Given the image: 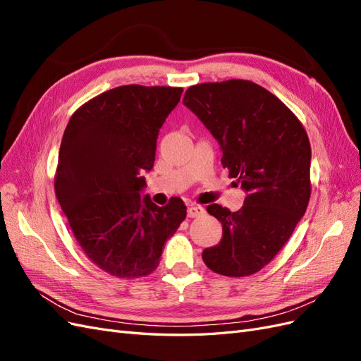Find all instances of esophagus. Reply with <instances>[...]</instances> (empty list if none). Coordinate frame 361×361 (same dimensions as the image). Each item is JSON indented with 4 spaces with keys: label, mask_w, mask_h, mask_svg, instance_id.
<instances>
[{
    "label": "esophagus",
    "mask_w": 361,
    "mask_h": 361,
    "mask_svg": "<svg viewBox=\"0 0 361 361\" xmlns=\"http://www.w3.org/2000/svg\"><path fill=\"white\" fill-rule=\"evenodd\" d=\"M190 218H197L202 216L204 214V207L203 206H190L188 211H187Z\"/></svg>",
    "instance_id": "1"
}]
</instances>
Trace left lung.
Wrapping results in <instances>:
<instances>
[{"instance_id": "1", "label": "left lung", "mask_w": 361, "mask_h": 361, "mask_svg": "<svg viewBox=\"0 0 361 361\" xmlns=\"http://www.w3.org/2000/svg\"><path fill=\"white\" fill-rule=\"evenodd\" d=\"M183 105L220 143L223 167L247 192L236 212L216 203L206 207L221 221L223 238L203 250V262L227 277L255 274L276 257L307 209V133L277 96L245 80L192 85Z\"/></svg>"}]
</instances>
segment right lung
Segmentation results:
<instances>
[{
	"label": "right lung",
	"instance_id": "add662e5",
	"mask_svg": "<svg viewBox=\"0 0 361 361\" xmlns=\"http://www.w3.org/2000/svg\"><path fill=\"white\" fill-rule=\"evenodd\" d=\"M180 87L120 85L76 110L64 129L54 180L73 236L94 265L118 279L149 276L187 216L179 197L157 206L141 191L162 123Z\"/></svg>",
	"mask_w": 361,
	"mask_h": 361
}]
</instances>
